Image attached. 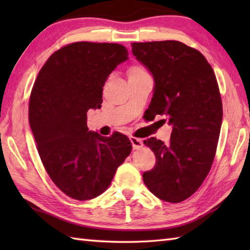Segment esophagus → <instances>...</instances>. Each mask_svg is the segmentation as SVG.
Listing matches in <instances>:
<instances>
[{
    "label": "esophagus",
    "mask_w": 250,
    "mask_h": 250,
    "mask_svg": "<svg viewBox=\"0 0 250 250\" xmlns=\"http://www.w3.org/2000/svg\"><path fill=\"white\" fill-rule=\"evenodd\" d=\"M130 141L132 143V146H133V148H134L135 150L141 149V148L144 146V142H143L141 139H137V137L131 136L130 137Z\"/></svg>",
    "instance_id": "34e87169"
}]
</instances>
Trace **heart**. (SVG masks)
Returning a JSON list of instances; mask_svg holds the SVG:
<instances>
[{
	"mask_svg": "<svg viewBox=\"0 0 250 250\" xmlns=\"http://www.w3.org/2000/svg\"><path fill=\"white\" fill-rule=\"evenodd\" d=\"M146 71L140 65H132L128 70V77H140L143 75H146Z\"/></svg>",
	"mask_w": 250,
	"mask_h": 250,
	"instance_id": "1",
	"label": "heart"
}]
</instances>
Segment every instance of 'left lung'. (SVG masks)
<instances>
[{"instance_id": "1", "label": "left lung", "mask_w": 250, "mask_h": 250, "mask_svg": "<svg viewBox=\"0 0 250 250\" xmlns=\"http://www.w3.org/2000/svg\"><path fill=\"white\" fill-rule=\"evenodd\" d=\"M132 54L155 82L147 116H164L172 126L168 145L144 141L157 161L143 179L157 198L179 203L199 189L214 161L222 122L218 83L205 57L182 42L133 43Z\"/></svg>"}]
</instances>
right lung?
<instances>
[{
  "instance_id": "add662e5",
  "label": "right lung",
  "mask_w": 250,
  "mask_h": 250,
  "mask_svg": "<svg viewBox=\"0 0 250 250\" xmlns=\"http://www.w3.org/2000/svg\"><path fill=\"white\" fill-rule=\"evenodd\" d=\"M128 55L119 44L77 42L52 54L37 75L30 125L47 173L70 198L102 194L132 150L128 136L104 137L87 126V111L101 107L105 82Z\"/></svg>"
}]
</instances>
